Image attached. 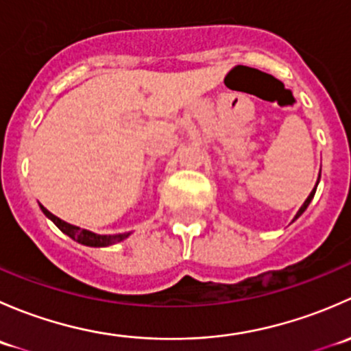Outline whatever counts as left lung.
<instances>
[{"label": "left lung", "mask_w": 351, "mask_h": 351, "mask_svg": "<svg viewBox=\"0 0 351 351\" xmlns=\"http://www.w3.org/2000/svg\"><path fill=\"white\" fill-rule=\"evenodd\" d=\"M319 178H321V175H319ZM319 178H317V183H319ZM316 189H317V185H316V186H314V190H313V192H311V195H309V197H307V200H306V202H304V204H302V207H300V208H299V212H297L295 219H297V217H299V215H300V214H302V212H304V210H306V208H307V205H309V204H311V200H313V198H314V193H316Z\"/></svg>", "instance_id": "1"}]
</instances>
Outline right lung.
<instances>
[{"label":"right lung","instance_id":"1","mask_svg":"<svg viewBox=\"0 0 351 351\" xmlns=\"http://www.w3.org/2000/svg\"><path fill=\"white\" fill-rule=\"evenodd\" d=\"M42 212H44L45 215H47L49 219H51L52 222H54L56 226H58L59 229H61L64 234L69 236V238H73L74 241L84 244V246H93V247H101V246H110V244H115V243H120L123 241V239L129 236V232L127 234H115V236H101V234H95V232L91 231H86V229H81L77 228V226H71L67 224V222L62 221V219L56 217L52 212H49L47 208L42 207Z\"/></svg>","mask_w":351,"mask_h":351}]
</instances>
